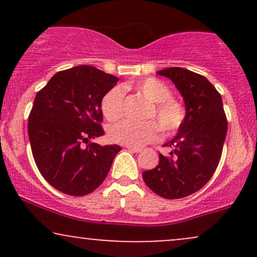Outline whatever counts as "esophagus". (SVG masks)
<instances>
[{
  "instance_id": "34e87169",
  "label": "esophagus",
  "mask_w": 257,
  "mask_h": 257,
  "mask_svg": "<svg viewBox=\"0 0 257 257\" xmlns=\"http://www.w3.org/2000/svg\"><path fill=\"white\" fill-rule=\"evenodd\" d=\"M125 147H126V149H128V150H131V151L137 152V153L143 151V149H141V147H135V146H125Z\"/></svg>"
}]
</instances>
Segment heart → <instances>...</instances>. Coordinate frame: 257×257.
Masks as SVG:
<instances>
[{"mask_svg": "<svg viewBox=\"0 0 257 257\" xmlns=\"http://www.w3.org/2000/svg\"><path fill=\"white\" fill-rule=\"evenodd\" d=\"M133 87L151 101L146 118L157 120L167 134L178 131L185 119V111L181 104L172 98V90L167 84L156 78H146L135 82ZM101 111L110 122H116L123 116L124 91L122 88L114 87L105 94L101 100ZM158 125L155 120L135 122L126 119L111 128L110 138L126 146H143L159 138L161 128Z\"/></svg>", "mask_w": 257, "mask_h": 257, "instance_id": "b5f03b06", "label": "heart"}]
</instances>
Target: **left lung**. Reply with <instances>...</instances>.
I'll return each mask as SVG.
<instances>
[{
    "label": "left lung",
    "mask_w": 257,
    "mask_h": 257,
    "mask_svg": "<svg viewBox=\"0 0 257 257\" xmlns=\"http://www.w3.org/2000/svg\"><path fill=\"white\" fill-rule=\"evenodd\" d=\"M172 79L186 106L178 134L164 144L169 156L159 155V163L143 173L145 184L158 196L179 199L204 186L216 170L227 134L222 99L215 87L199 73L182 67L157 72Z\"/></svg>",
    "instance_id": "left-lung-1"
}]
</instances>
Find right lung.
I'll use <instances>...</instances> for the list:
<instances>
[{"label":"right lung","instance_id":"add662e5","mask_svg":"<svg viewBox=\"0 0 257 257\" xmlns=\"http://www.w3.org/2000/svg\"><path fill=\"white\" fill-rule=\"evenodd\" d=\"M117 82L116 76L81 65L57 72L36 94L28 123L32 156L60 192H93L110 172L120 146L89 140L104 135L101 100Z\"/></svg>","mask_w":257,"mask_h":257}]
</instances>
